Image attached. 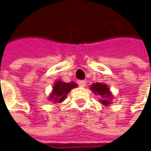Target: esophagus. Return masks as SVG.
Returning a JSON list of instances; mask_svg holds the SVG:
<instances>
[{
    "instance_id": "34e87169",
    "label": "esophagus",
    "mask_w": 151,
    "mask_h": 151,
    "mask_svg": "<svg viewBox=\"0 0 151 151\" xmlns=\"http://www.w3.org/2000/svg\"><path fill=\"white\" fill-rule=\"evenodd\" d=\"M78 84L80 87H85L86 86V81H79Z\"/></svg>"
}]
</instances>
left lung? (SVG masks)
<instances>
[{
  "instance_id": "8db88e82",
  "label": "left lung",
  "mask_w": 151,
  "mask_h": 151,
  "mask_svg": "<svg viewBox=\"0 0 151 151\" xmlns=\"http://www.w3.org/2000/svg\"><path fill=\"white\" fill-rule=\"evenodd\" d=\"M90 88L96 95H99L101 96L102 99H100V102L103 105L108 106L110 104V99H112V95L107 85L98 82V83H94L93 85H91Z\"/></svg>"
}]
</instances>
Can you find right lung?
<instances>
[{"instance_id":"obj_1","label":"right lung","mask_w":151,"mask_h":151,"mask_svg":"<svg viewBox=\"0 0 151 151\" xmlns=\"http://www.w3.org/2000/svg\"><path fill=\"white\" fill-rule=\"evenodd\" d=\"M76 87L77 85L74 82L66 83V82L58 81L57 82H55V86H53V89L49 99L53 101L55 103H61L66 98V95L73 88H76Z\"/></svg>"}]
</instances>
